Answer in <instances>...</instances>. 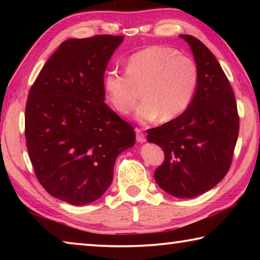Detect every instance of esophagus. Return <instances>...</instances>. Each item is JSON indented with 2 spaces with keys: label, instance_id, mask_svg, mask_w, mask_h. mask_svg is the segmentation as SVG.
<instances>
[{
  "label": "esophagus",
  "instance_id": "obj_1",
  "mask_svg": "<svg viewBox=\"0 0 260 260\" xmlns=\"http://www.w3.org/2000/svg\"><path fill=\"white\" fill-rule=\"evenodd\" d=\"M136 141H138L139 143H144L147 141L146 135H144L142 132L138 129V128H136Z\"/></svg>",
  "mask_w": 260,
  "mask_h": 260
}]
</instances>
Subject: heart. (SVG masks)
<instances>
[{"label":"heart","mask_w":260,"mask_h":260,"mask_svg":"<svg viewBox=\"0 0 260 260\" xmlns=\"http://www.w3.org/2000/svg\"><path fill=\"white\" fill-rule=\"evenodd\" d=\"M126 74L110 70L103 79L108 102L118 113L132 112L141 98L136 120L171 121L187 111L199 86V68L170 47L152 46L131 55Z\"/></svg>","instance_id":"b5f03b06"}]
</instances>
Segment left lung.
Returning <instances> with one entry per match:
<instances>
[{
    "label": "left lung",
    "instance_id": "left-lung-1",
    "mask_svg": "<svg viewBox=\"0 0 260 260\" xmlns=\"http://www.w3.org/2000/svg\"><path fill=\"white\" fill-rule=\"evenodd\" d=\"M199 68V86L190 107L174 120L149 129L165 160L155 171L158 186L178 199H193L221 181L230 170L239 135V114L230 81L203 42L187 34Z\"/></svg>",
    "mask_w": 260,
    "mask_h": 260
}]
</instances>
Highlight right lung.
Masks as SVG:
<instances>
[{
	"instance_id": "add662e5",
	"label": "right lung",
	"mask_w": 260,
	"mask_h": 260,
	"mask_svg": "<svg viewBox=\"0 0 260 260\" xmlns=\"http://www.w3.org/2000/svg\"><path fill=\"white\" fill-rule=\"evenodd\" d=\"M124 37L69 39L48 59L28 93L25 138L43 188L86 205L113 179L117 157L135 144L134 128L104 103V72Z\"/></svg>"
}]
</instances>
